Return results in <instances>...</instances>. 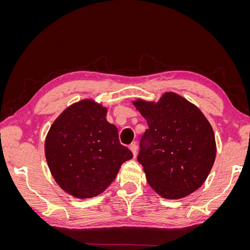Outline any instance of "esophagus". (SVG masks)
Segmentation results:
<instances>
[{"instance_id":"obj_1","label":"esophagus","mask_w":250,"mask_h":250,"mask_svg":"<svg viewBox=\"0 0 250 250\" xmlns=\"http://www.w3.org/2000/svg\"><path fill=\"white\" fill-rule=\"evenodd\" d=\"M129 149L131 150V152L133 153V156H137V154H138V146L135 145V144H131V145L129 146Z\"/></svg>"}]
</instances>
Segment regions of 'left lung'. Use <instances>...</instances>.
I'll list each match as a JSON object with an SVG mask.
<instances>
[{
  "label": "left lung",
  "mask_w": 250,
  "mask_h": 250,
  "mask_svg": "<svg viewBox=\"0 0 250 250\" xmlns=\"http://www.w3.org/2000/svg\"><path fill=\"white\" fill-rule=\"evenodd\" d=\"M148 129L138 162L150 187L163 198L179 199L206 181L216 158L215 134L200 109L175 93L155 102H132Z\"/></svg>",
  "instance_id": "8db88e82"
}]
</instances>
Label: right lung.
<instances>
[{
	"instance_id": "1",
	"label": "right lung",
	"mask_w": 250,
	"mask_h": 250,
	"mask_svg": "<svg viewBox=\"0 0 250 250\" xmlns=\"http://www.w3.org/2000/svg\"><path fill=\"white\" fill-rule=\"evenodd\" d=\"M107 109L85 99L64 109L52 124L44 143L47 163L59 187L76 198L101 194L132 152L121 145Z\"/></svg>"
}]
</instances>
